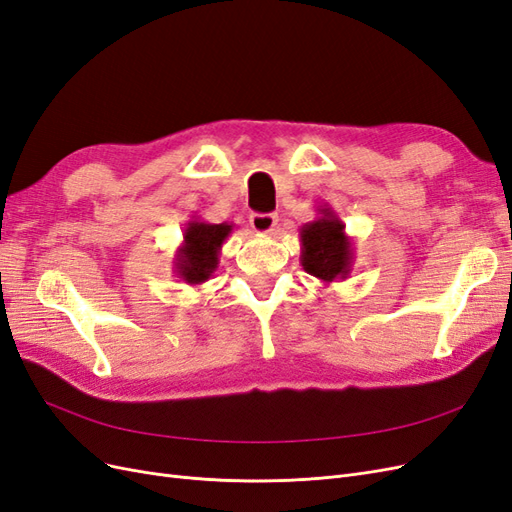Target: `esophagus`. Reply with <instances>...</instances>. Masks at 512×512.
Here are the masks:
<instances>
[{"label": "esophagus", "mask_w": 512, "mask_h": 512, "mask_svg": "<svg viewBox=\"0 0 512 512\" xmlns=\"http://www.w3.org/2000/svg\"><path fill=\"white\" fill-rule=\"evenodd\" d=\"M277 224V215L275 213H252L250 215V226L258 235H267Z\"/></svg>", "instance_id": "1"}]
</instances>
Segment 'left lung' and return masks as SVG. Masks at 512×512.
<instances>
[{
  "label": "left lung",
  "instance_id": "left-lung-1",
  "mask_svg": "<svg viewBox=\"0 0 512 512\" xmlns=\"http://www.w3.org/2000/svg\"><path fill=\"white\" fill-rule=\"evenodd\" d=\"M318 218L301 230V265L322 284L346 280L352 271L354 245L346 235V224L329 207H318Z\"/></svg>",
  "mask_w": 512,
  "mask_h": 512
}]
</instances>
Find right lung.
Segmentation results:
<instances>
[{
	"label": "right lung",
	"instance_id": "right-lung-1",
	"mask_svg": "<svg viewBox=\"0 0 512 512\" xmlns=\"http://www.w3.org/2000/svg\"><path fill=\"white\" fill-rule=\"evenodd\" d=\"M232 232V224H209L190 220L183 230V243L177 247L173 269L179 280L190 286L205 284L220 265L222 245Z\"/></svg>",
	"mask_w": 512,
	"mask_h": 512
}]
</instances>
